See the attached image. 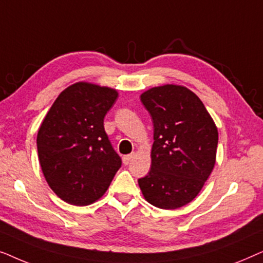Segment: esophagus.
<instances>
[{
  "label": "esophagus",
  "mask_w": 263,
  "mask_h": 263,
  "mask_svg": "<svg viewBox=\"0 0 263 263\" xmlns=\"http://www.w3.org/2000/svg\"><path fill=\"white\" fill-rule=\"evenodd\" d=\"M134 156H135V153H130V154H127V156H124L123 157V164L128 165L129 163H130V160L133 159V158H134Z\"/></svg>",
  "instance_id": "34e87169"
}]
</instances>
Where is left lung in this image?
I'll return each instance as SVG.
<instances>
[{"mask_svg": "<svg viewBox=\"0 0 263 263\" xmlns=\"http://www.w3.org/2000/svg\"><path fill=\"white\" fill-rule=\"evenodd\" d=\"M152 117L151 170L139 179L142 195L161 210L189 203L215 164L218 129L199 97L184 86L164 85L143 92Z\"/></svg>", "mask_w": 263, "mask_h": 263, "instance_id": "obj_1", "label": "left lung"}]
</instances>
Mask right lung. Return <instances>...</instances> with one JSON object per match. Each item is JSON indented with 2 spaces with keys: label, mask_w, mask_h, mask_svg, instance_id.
<instances>
[{
  "label": "right lung",
  "mask_w": 263,
  "mask_h": 263,
  "mask_svg": "<svg viewBox=\"0 0 263 263\" xmlns=\"http://www.w3.org/2000/svg\"><path fill=\"white\" fill-rule=\"evenodd\" d=\"M118 93L77 82L60 93L37 135L38 157L50 188L63 201L87 206L109 188L122 160L104 129Z\"/></svg>",
  "instance_id": "1"
}]
</instances>
